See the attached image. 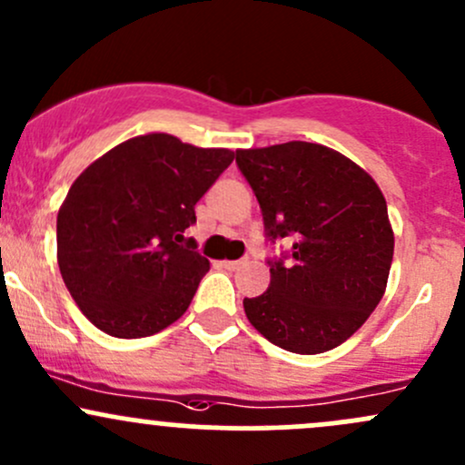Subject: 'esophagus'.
Masks as SVG:
<instances>
[{"label":"esophagus","mask_w":465,"mask_h":465,"mask_svg":"<svg viewBox=\"0 0 465 465\" xmlns=\"http://www.w3.org/2000/svg\"><path fill=\"white\" fill-rule=\"evenodd\" d=\"M243 259H226L223 262V268H228V271H239V268H243Z\"/></svg>","instance_id":"obj_1"}]
</instances>
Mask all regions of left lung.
Returning a JSON list of instances; mask_svg holds the SVG:
<instances>
[{"label": "left lung", "mask_w": 465, "mask_h": 465, "mask_svg": "<svg viewBox=\"0 0 465 465\" xmlns=\"http://www.w3.org/2000/svg\"><path fill=\"white\" fill-rule=\"evenodd\" d=\"M237 166L266 237H292L291 262H268V291L243 299L248 322L283 351H332L386 292L394 234L383 193L352 159L322 143L237 151Z\"/></svg>", "instance_id": "1"}]
</instances>
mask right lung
Returning <instances> with one entry per match:
<instances>
[{
	"instance_id": "add662e5",
	"label": "right lung",
	"mask_w": 465,
	"mask_h": 465,
	"mask_svg": "<svg viewBox=\"0 0 465 465\" xmlns=\"http://www.w3.org/2000/svg\"><path fill=\"white\" fill-rule=\"evenodd\" d=\"M232 159L228 148L148 133L74 179L57 214V263L93 326L119 339L151 337L188 311L211 262L193 239L183 246V231Z\"/></svg>"
}]
</instances>
